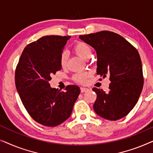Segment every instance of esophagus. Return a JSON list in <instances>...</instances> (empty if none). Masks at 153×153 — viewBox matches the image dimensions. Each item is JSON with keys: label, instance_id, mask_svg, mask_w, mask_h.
Wrapping results in <instances>:
<instances>
[{"label": "esophagus", "instance_id": "obj_1", "mask_svg": "<svg viewBox=\"0 0 153 153\" xmlns=\"http://www.w3.org/2000/svg\"><path fill=\"white\" fill-rule=\"evenodd\" d=\"M88 91V89L86 88H81V93H85V92H86Z\"/></svg>", "mask_w": 153, "mask_h": 153}]
</instances>
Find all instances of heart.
<instances>
[{"instance_id": "b5f03b06", "label": "heart", "mask_w": 153, "mask_h": 153, "mask_svg": "<svg viewBox=\"0 0 153 153\" xmlns=\"http://www.w3.org/2000/svg\"><path fill=\"white\" fill-rule=\"evenodd\" d=\"M74 51L77 56L85 60L89 59L92 54L91 48L90 47V46L88 44L82 42H77L74 45ZM67 60H68V53H67V52L63 51L60 55V63L62 68L66 65ZM88 75V74L87 72L76 73L73 76V79L77 82L84 83L86 80Z\"/></svg>"}]
</instances>
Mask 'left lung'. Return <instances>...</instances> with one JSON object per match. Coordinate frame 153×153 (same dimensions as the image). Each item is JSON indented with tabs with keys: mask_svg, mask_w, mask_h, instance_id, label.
I'll use <instances>...</instances> for the list:
<instances>
[{
	"mask_svg": "<svg viewBox=\"0 0 153 153\" xmlns=\"http://www.w3.org/2000/svg\"><path fill=\"white\" fill-rule=\"evenodd\" d=\"M97 53V74L109 77V91L93 88V105L98 116L108 120L126 116L134 107L143 86L141 60L137 50L124 37L110 31L80 35Z\"/></svg>",
	"mask_w": 153,
	"mask_h": 153,
	"instance_id": "left-lung-1",
	"label": "left lung"
}]
</instances>
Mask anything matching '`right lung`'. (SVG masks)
Segmentation results:
<instances>
[{
    "instance_id": "1",
    "label": "right lung",
    "mask_w": 153,
    "mask_h": 153,
    "mask_svg": "<svg viewBox=\"0 0 153 153\" xmlns=\"http://www.w3.org/2000/svg\"><path fill=\"white\" fill-rule=\"evenodd\" d=\"M70 36L47 35L25 47L16 66L15 85L29 115L39 124L56 127L70 118L80 94L77 85L65 92L50 86L51 76L61 70L60 55Z\"/></svg>"
}]
</instances>
